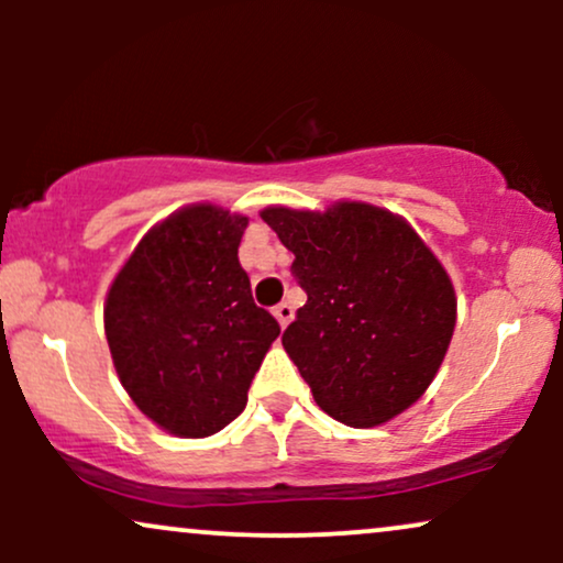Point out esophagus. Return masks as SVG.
<instances>
[{
	"label": "esophagus",
	"mask_w": 563,
	"mask_h": 563,
	"mask_svg": "<svg viewBox=\"0 0 563 563\" xmlns=\"http://www.w3.org/2000/svg\"><path fill=\"white\" fill-rule=\"evenodd\" d=\"M275 318H277V322H280V328H286L290 320H294V307H290V303H277L275 307Z\"/></svg>",
	"instance_id": "esophagus-1"
}]
</instances>
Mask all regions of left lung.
<instances>
[{
	"label": "left lung",
	"mask_w": 563,
	"mask_h": 563,
	"mask_svg": "<svg viewBox=\"0 0 563 563\" xmlns=\"http://www.w3.org/2000/svg\"><path fill=\"white\" fill-rule=\"evenodd\" d=\"M262 219L294 254L307 303L283 346L339 423L371 429L421 399L452 331L450 275L402 217L360 200L328 211L269 206Z\"/></svg>",
	"instance_id": "8db88e82"
}]
</instances>
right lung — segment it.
Segmentation results:
<instances>
[{
    "mask_svg": "<svg viewBox=\"0 0 563 563\" xmlns=\"http://www.w3.org/2000/svg\"><path fill=\"white\" fill-rule=\"evenodd\" d=\"M249 217L192 203L156 224L106 299L111 357L134 405L174 437L235 421L264 354L280 335L238 262Z\"/></svg>",
    "mask_w": 563,
    "mask_h": 563,
    "instance_id": "obj_1",
    "label": "right lung"
}]
</instances>
